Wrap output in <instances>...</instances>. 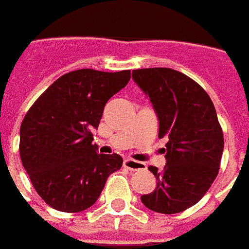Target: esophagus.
<instances>
[{
	"label": "esophagus",
	"mask_w": 249,
	"mask_h": 249,
	"mask_svg": "<svg viewBox=\"0 0 249 249\" xmlns=\"http://www.w3.org/2000/svg\"><path fill=\"white\" fill-rule=\"evenodd\" d=\"M123 167L127 169V170H131V172H135V170H142V169H144V163L134 161V160H124L123 161Z\"/></svg>",
	"instance_id": "esophagus-1"
}]
</instances>
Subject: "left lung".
<instances>
[{
  "label": "left lung",
  "mask_w": 249,
  "mask_h": 249,
  "mask_svg": "<svg viewBox=\"0 0 249 249\" xmlns=\"http://www.w3.org/2000/svg\"><path fill=\"white\" fill-rule=\"evenodd\" d=\"M134 82L150 98L166 137V165L150 166L158 181L141 201L150 211L179 213L197 204L216 179L224 135L213 102L193 79L172 68L134 70Z\"/></svg>",
  "instance_id": "left-lung-1"
}]
</instances>
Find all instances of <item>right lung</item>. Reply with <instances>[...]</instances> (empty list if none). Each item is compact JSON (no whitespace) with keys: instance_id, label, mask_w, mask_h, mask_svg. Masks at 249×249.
I'll return each instance as SVG.
<instances>
[{"instance_id":"1","label":"right lung","mask_w":249,"mask_h":249,"mask_svg":"<svg viewBox=\"0 0 249 249\" xmlns=\"http://www.w3.org/2000/svg\"><path fill=\"white\" fill-rule=\"evenodd\" d=\"M130 71L77 70L52 83L26 112L20 157L33 188L49 206L82 212L99 198L119 154H98L92 144L106 103L126 87Z\"/></svg>"}]
</instances>
